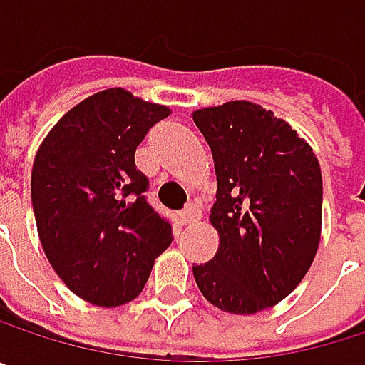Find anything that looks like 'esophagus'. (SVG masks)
Here are the masks:
<instances>
[{"label":"esophagus","instance_id":"1","mask_svg":"<svg viewBox=\"0 0 365 365\" xmlns=\"http://www.w3.org/2000/svg\"><path fill=\"white\" fill-rule=\"evenodd\" d=\"M200 215H202V207H200V202H190L185 209L182 211V222L185 226H190V224H196L198 220H200Z\"/></svg>","mask_w":365,"mask_h":365}]
</instances>
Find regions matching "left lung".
Segmentation results:
<instances>
[{
  "instance_id": "left-lung-1",
  "label": "left lung",
  "mask_w": 365,
  "mask_h": 365,
  "mask_svg": "<svg viewBox=\"0 0 365 365\" xmlns=\"http://www.w3.org/2000/svg\"><path fill=\"white\" fill-rule=\"evenodd\" d=\"M217 175L209 213L215 257L192 266L200 294L220 311L254 315L289 296L322 239V169L313 148L270 110L228 101L192 113Z\"/></svg>"
}]
</instances>
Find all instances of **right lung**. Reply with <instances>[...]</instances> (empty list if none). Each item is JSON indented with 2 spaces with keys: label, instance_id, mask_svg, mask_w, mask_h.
<instances>
[{
  "label": "right lung",
  "instance_id": "right-lung-1",
  "mask_svg": "<svg viewBox=\"0 0 365 365\" xmlns=\"http://www.w3.org/2000/svg\"><path fill=\"white\" fill-rule=\"evenodd\" d=\"M171 110L124 88L91 95L46 135L34 160L37 235L58 279L82 300L113 309L135 300L173 237L145 200L135 167L145 133Z\"/></svg>",
  "mask_w": 365,
  "mask_h": 365
}]
</instances>
